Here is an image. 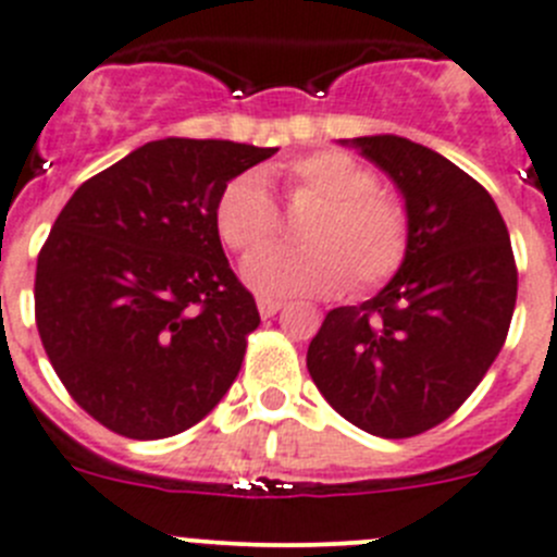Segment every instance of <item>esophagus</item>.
Here are the masks:
<instances>
[{"instance_id":"esophagus-1","label":"esophagus","mask_w":557,"mask_h":557,"mask_svg":"<svg viewBox=\"0 0 557 557\" xmlns=\"http://www.w3.org/2000/svg\"><path fill=\"white\" fill-rule=\"evenodd\" d=\"M280 308H283V302H280V299H269V297L258 299V310H260V315H263V319H272V315L277 313Z\"/></svg>"}]
</instances>
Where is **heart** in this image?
<instances>
[{"mask_svg": "<svg viewBox=\"0 0 557 557\" xmlns=\"http://www.w3.org/2000/svg\"><path fill=\"white\" fill-rule=\"evenodd\" d=\"M288 208L313 205L299 224L305 247L263 252L277 242L280 213L267 183L247 172L227 180L213 205L222 242L242 258L247 283L267 297H330L352 280L372 290L403 269L410 249V210L380 188L377 174L341 149H315L280 169Z\"/></svg>", "mask_w": 557, "mask_h": 557, "instance_id": "obj_1", "label": "heart"}]
</instances>
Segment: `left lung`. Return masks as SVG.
Here are the masks:
<instances>
[{
  "label": "left lung",
  "mask_w": 557,
  "mask_h": 557,
  "mask_svg": "<svg viewBox=\"0 0 557 557\" xmlns=\"http://www.w3.org/2000/svg\"><path fill=\"white\" fill-rule=\"evenodd\" d=\"M352 144L399 185L410 249L377 297L324 315L308 372L355 428L410 438L449 419L485 377L508 338L519 272L478 180L397 135Z\"/></svg>",
  "instance_id": "8db88e82"
}]
</instances>
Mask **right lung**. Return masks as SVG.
<instances>
[{"mask_svg": "<svg viewBox=\"0 0 557 557\" xmlns=\"http://www.w3.org/2000/svg\"><path fill=\"white\" fill-rule=\"evenodd\" d=\"M277 149L163 138L79 185L35 269V324L60 383L99 424L169 438L216 408L260 324L213 205Z\"/></svg>", "mask_w": 557, "mask_h": 557, "instance_id": "obj_1", "label": "right lung"}]
</instances>
